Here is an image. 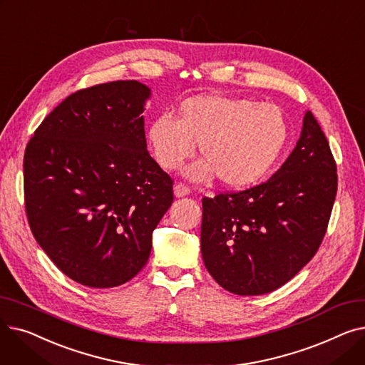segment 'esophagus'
Returning a JSON list of instances; mask_svg holds the SVG:
<instances>
[{
    "label": "esophagus",
    "instance_id": "34e87169",
    "mask_svg": "<svg viewBox=\"0 0 365 365\" xmlns=\"http://www.w3.org/2000/svg\"><path fill=\"white\" fill-rule=\"evenodd\" d=\"M173 190H175V195L178 198H182V197H186L190 194V189L186 186V185H182V183H176L175 187H173Z\"/></svg>",
    "mask_w": 365,
    "mask_h": 365
}]
</instances>
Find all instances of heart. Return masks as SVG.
<instances>
[{
  "label": "heart",
  "mask_w": 365,
  "mask_h": 365,
  "mask_svg": "<svg viewBox=\"0 0 365 365\" xmlns=\"http://www.w3.org/2000/svg\"><path fill=\"white\" fill-rule=\"evenodd\" d=\"M289 133V120L275 103L198 94L179 105L178 120L168 113L153 118L148 143L165 170L180 167L200 143L204 158L185 170L186 178L208 182L219 176L229 187H244L274 167Z\"/></svg>",
  "instance_id": "1"
}]
</instances>
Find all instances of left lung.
Returning a JSON list of instances; mask_svg holds the SVG:
<instances>
[{
  "mask_svg": "<svg viewBox=\"0 0 365 365\" xmlns=\"http://www.w3.org/2000/svg\"><path fill=\"white\" fill-rule=\"evenodd\" d=\"M337 192L330 145L311 110L281 168L250 189L202 198L201 255L225 290L271 293L317 253Z\"/></svg>",
  "mask_w": 365,
  "mask_h": 365,
  "instance_id": "left-lung-1",
  "label": "left lung"
}]
</instances>
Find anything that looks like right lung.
<instances>
[{"label": "right lung", "instance_id": "obj_1", "mask_svg": "<svg viewBox=\"0 0 365 365\" xmlns=\"http://www.w3.org/2000/svg\"><path fill=\"white\" fill-rule=\"evenodd\" d=\"M149 98L150 88L134 80L72 93L25 150L31 231L66 277L93 289L142 271L173 202V180L146 149Z\"/></svg>", "mask_w": 365, "mask_h": 365}]
</instances>
